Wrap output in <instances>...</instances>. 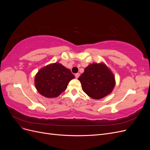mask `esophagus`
Returning <instances> with one entry per match:
<instances>
[{
  "label": "esophagus",
  "instance_id": "esophagus-1",
  "mask_svg": "<svg viewBox=\"0 0 150 150\" xmlns=\"http://www.w3.org/2000/svg\"><path fill=\"white\" fill-rule=\"evenodd\" d=\"M79 76H80V74H79V73H76V74H75V77H76V78H78L79 77Z\"/></svg>",
  "mask_w": 150,
  "mask_h": 150
}]
</instances>
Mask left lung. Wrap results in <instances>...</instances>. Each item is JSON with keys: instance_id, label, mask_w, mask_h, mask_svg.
Returning <instances> with one entry per match:
<instances>
[{"instance_id": "left-lung-1", "label": "left lung", "mask_w": 150, "mask_h": 150, "mask_svg": "<svg viewBox=\"0 0 150 150\" xmlns=\"http://www.w3.org/2000/svg\"><path fill=\"white\" fill-rule=\"evenodd\" d=\"M78 80L83 91L94 99H100L110 94L116 84L115 75L103 62L89 64Z\"/></svg>"}]
</instances>
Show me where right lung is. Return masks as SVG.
I'll return each instance as SVG.
<instances>
[{
	"label": "right lung",
	"mask_w": 150,
	"mask_h": 150,
	"mask_svg": "<svg viewBox=\"0 0 150 150\" xmlns=\"http://www.w3.org/2000/svg\"><path fill=\"white\" fill-rule=\"evenodd\" d=\"M74 78L70 69L59 62L41 68L35 76L34 84L38 91L48 98H56L66 89L69 81Z\"/></svg>",
	"instance_id": "obj_1"
}]
</instances>
